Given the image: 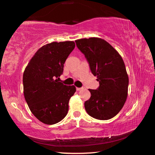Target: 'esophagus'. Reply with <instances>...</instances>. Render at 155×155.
<instances>
[{"instance_id": "obj_1", "label": "esophagus", "mask_w": 155, "mask_h": 155, "mask_svg": "<svg viewBox=\"0 0 155 155\" xmlns=\"http://www.w3.org/2000/svg\"><path fill=\"white\" fill-rule=\"evenodd\" d=\"M82 89H83V87H77V91H80V90H82Z\"/></svg>"}]
</instances>
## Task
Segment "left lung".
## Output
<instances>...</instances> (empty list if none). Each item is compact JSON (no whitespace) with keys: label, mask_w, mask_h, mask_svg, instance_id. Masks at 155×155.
<instances>
[{"label":"left lung","mask_w":155,"mask_h":155,"mask_svg":"<svg viewBox=\"0 0 155 155\" xmlns=\"http://www.w3.org/2000/svg\"><path fill=\"white\" fill-rule=\"evenodd\" d=\"M75 41L100 84L97 90L89 89L91 97L85 102L86 111L94 118L111 119L120 112L127 98L128 77L124 62L103 39L83 38Z\"/></svg>","instance_id":"1"}]
</instances>
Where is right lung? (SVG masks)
<instances>
[{"mask_svg":"<svg viewBox=\"0 0 155 155\" xmlns=\"http://www.w3.org/2000/svg\"><path fill=\"white\" fill-rule=\"evenodd\" d=\"M74 47L73 41L47 44L38 49L25 70L26 102L36 118L46 124H56L68 114V103L76 87L64 85L58 79Z\"/></svg>","mask_w":155,"mask_h":155,"instance_id":"add662e5","label":"right lung"}]
</instances>
